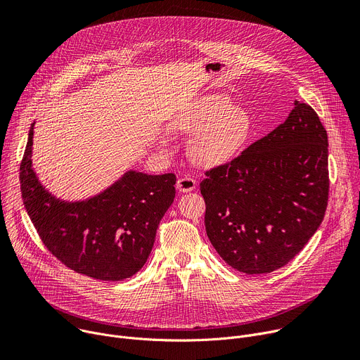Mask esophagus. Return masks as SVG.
<instances>
[{
  "label": "esophagus",
  "instance_id": "34e87169",
  "mask_svg": "<svg viewBox=\"0 0 360 360\" xmlns=\"http://www.w3.org/2000/svg\"><path fill=\"white\" fill-rule=\"evenodd\" d=\"M195 186H197V181L189 175H185L176 181V188L181 191V193H191V191L195 189Z\"/></svg>",
  "mask_w": 360,
  "mask_h": 360
}]
</instances>
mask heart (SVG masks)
Instances as JSON below:
<instances>
[{
    "mask_svg": "<svg viewBox=\"0 0 360 360\" xmlns=\"http://www.w3.org/2000/svg\"><path fill=\"white\" fill-rule=\"evenodd\" d=\"M175 129L194 134L189 155L202 166H220L240 153L249 143L250 114L224 97L207 95L191 105L175 122Z\"/></svg>",
    "mask_w": 360,
    "mask_h": 360,
    "instance_id": "heart-1",
    "label": "heart"
}]
</instances>
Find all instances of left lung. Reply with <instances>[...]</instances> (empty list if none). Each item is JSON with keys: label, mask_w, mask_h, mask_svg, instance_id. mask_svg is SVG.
Instances as JSON below:
<instances>
[{"label": "left lung", "mask_w": 360, "mask_h": 360, "mask_svg": "<svg viewBox=\"0 0 360 360\" xmlns=\"http://www.w3.org/2000/svg\"><path fill=\"white\" fill-rule=\"evenodd\" d=\"M205 230L238 272H274L320 227L328 201V140L317 112L295 101L268 136L205 172Z\"/></svg>", "instance_id": "1"}]
</instances>
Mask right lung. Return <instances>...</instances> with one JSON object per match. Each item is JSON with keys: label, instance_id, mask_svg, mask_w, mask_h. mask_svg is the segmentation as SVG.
<instances>
[{"label": "right lung", "instance_id": "obj_1", "mask_svg": "<svg viewBox=\"0 0 360 360\" xmlns=\"http://www.w3.org/2000/svg\"><path fill=\"white\" fill-rule=\"evenodd\" d=\"M33 129L20 165L21 197L43 245L65 266L100 281H122L145 265L156 230L175 198L174 174L126 172L104 193L68 202L47 193L32 165Z\"/></svg>", "mask_w": 360, "mask_h": 360}]
</instances>
